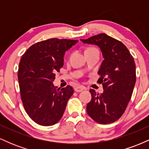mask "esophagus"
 <instances>
[{"instance_id": "esophagus-1", "label": "esophagus", "mask_w": 149, "mask_h": 149, "mask_svg": "<svg viewBox=\"0 0 149 149\" xmlns=\"http://www.w3.org/2000/svg\"><path fill=\"white\" fill-rule=\"evenodd\" d=\"M86 90V88H85L84 86H78L75 88V91L77 92H82L83 90Z\"/></svg>"}]
</instances>
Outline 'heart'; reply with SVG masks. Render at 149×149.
Instances as JSON below:
<instances>
[{
  "label": "heart",
  "instance_id": "heart-1",
  "mask_svg": "<svg viewBox=\"0 0 149 149\" xmlns=\"http://www.w3.org/2000/svg\"><path fill=\"white\" fill-rule=\"evenodd\" d=\"M95 49V48H93V47H90V48H88L87 49ZM86 49V50H87Z\"/></svg>",
  "mask_w": 149,
  "mask_h": 149
}]
</instances>
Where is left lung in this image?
I'll return each instance as SVG.
<instances>
[{"label": "left lung", "instance_id": "1", "mask_svg": "<svg viewBox=\"0 0 149 149\" xmlns=\"http://www.w3.org/2000/svg\"><path fill=\"white\" fill-rule=\"evenodd\" d=\"M80 40L100 47L104 59L98 71L104 92L100 95L90 90L92 100L87 112L98 123H111L124 113L132 95L136 83L134 58L123 42L106 33Z\"/></svg>", "mask_w": 149, "mask_h": 149}]
</instances>
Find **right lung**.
Here are the masks:
<instances>
[{
	"mask_svg": "<svg viewBox=\"0 0 149 149\" xmlns=\"http://www.w3.org/2000/svg\"><path fill=\"white\" fill-rule=\"evenodd\" d=\"M78 42L47 39L33 44L22 56L17 76L22 104L31 119L40 125L57 123L73 94L72 87L57 88L52 82L64 65L66 51Z\"/></svg>",
	"mask_w": 149,
	"mask_h": 149,
	"instance_id": "1",
	"label": "right lung"
}]
</instances>
